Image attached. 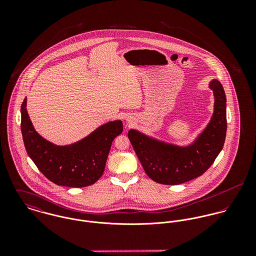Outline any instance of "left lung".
<instances>
[{
  "mask_svg": "<svg viewBox=\"0 0 256 256\" xmlns=\"http://www.w3.org/2000/svg\"><path fill=\"white\" fill-rule=\"evenodd\" d=\"M209 88L214 92V113L204 131L188 146L160 141L135 129L128 138L148 176L156 182L176 185L202 176L222 150L226 133V94L218 80Z\"/></svg>",
  "mask_w": 256,
  "mask_h": 256,
  "instance_id": "8db88e82",
  "label": "left lung"
}]
</instances>
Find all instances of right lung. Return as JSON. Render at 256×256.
I'll use <instances>...</instances> for the list:
<instances>
[{"label":"right lung","mask_w":256,"mask_h":256,"mask_svg":"<svg viewBox=\"0 0 256 256\" xmlns=\"http://www.w3.org/2000/svg\"><path fill=\"white\" fill-rule=\"evenodd\" d=\"M20 113L28 154L50 182L61 186L80 188L96 182L104 172L114 138L123 131L121 120L110 121L74 144L57 146L36 131L26 110V98Z\"/></svg>","instance_id":"obj_1"}]
</instances>
